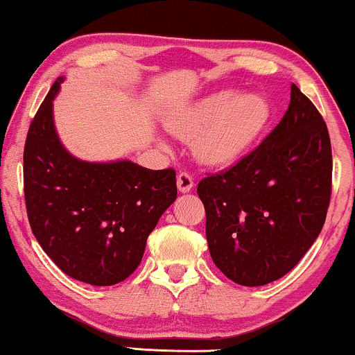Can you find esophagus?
<instances>
[{
    "label": "esophagus",
    "instance_id": "34e87169",
    "mask_svg": "<svg viewBox=\"0 0 355 355\" xmlns=\"http://www.w3.org/2000/svg\"><path fill=\"white\" fill-rule=\"evenodd\" d=\"M177 187L182 193H187V191H190L191 189H193V178H191V175L189 172L178 173Z\"/></svg>",
    "mask_w": 355,
    "mask_h": 355
}]
</instances>
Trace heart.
I'll return each mask as SVG.
<instances>
[{"mask_svg": "<svg viewBox=\"0 0 355 355\" xmlns=\"http://www.w3.org/2000/svg\"><path fill=\"white\" fill-rule=\"evenodd\" d=\"M267 120L262 96L220 92L168 118L166 128L182 140L193 138V153L202 164L223 166L250 148Z\"/></svg>", "mask_w": 355, "mask_h": 355, "instance_id": "b5f03b06", "label": "heart"}]
</instances>
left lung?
Here are the masks:
<instances>
[{
    "label": "left lung",
    "mask_w": 355,
    "mask_h": 355,
    "mask_svg": "<svg viewBox=\"0 0 355 355\" xmlns=\"http://www.w3.org/2000/svg\"><path fill=\"white\" fill-rule=\"evenodd\" d=\"M331 191L327 125L292 83L287 112L262 144L198 183L211 260L247 287L280 279L319 237Z\"/></svg>",
    "instance_id": "obj_1"
}]
</instances>
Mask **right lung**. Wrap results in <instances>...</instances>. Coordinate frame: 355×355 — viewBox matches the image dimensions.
Segmentation results:
<instances>
[{
  "mask_svg": "<svg viewBox=\"0 0 355 355\" xmlns=\"http://www.w3.org/2000/svg\"><path fill=\"white\" fill-rule=\"evenodd\" d=\"M61 81L53 83L24 144L28 220L64 274L89 285H115L140 266L146 239L177 198V175L128 160L89 164L71 157L53 123Z\"/></svg>",
  "mask_w": 355,
  "mask_h": 355,
  "instance_id": "obj_1",
  "label": "right lung"
}]
</instances>
